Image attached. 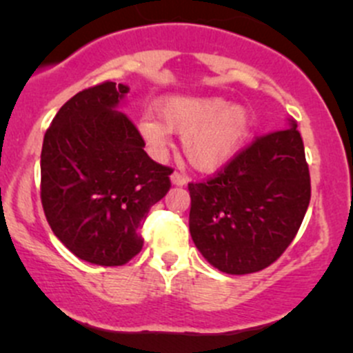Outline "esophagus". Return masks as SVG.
Segmentation results:
<instances>
[{
  "label": "esophagus",
  "instance_id": "34e87169",
  "mask_svg": "<svg viewBox=\"0 0 353 353\" xmlns=\"http://www.w3.org/2000/svg\"><path fill=\"white\" fill-rule=\"evenodd\" d=\"M170 181H172L174 186H184V184L188 183V177L176 170V172H172V176H170Z\"/></svg>",
  "mask_w": 353,
  "mask_h": 353
}]
</instances>
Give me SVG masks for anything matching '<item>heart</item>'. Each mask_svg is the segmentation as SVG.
<instances>
[{
	"instance_id": "obj_1",
	"label": "heart",
	"mask_w": 353,
	"mask_h": 353,
	"mask_svg": "<svg viewBox=\"0 0 353 353\" xmlns=\"http://www.w3.org/2000/svg\"><path fill=\"white\" fill-rule=\"evenodd\" d=\"M251 130V116L243 105L222 97H170L147 116L140 133L152 155L162 157L170 133H181V147L194 169L212 172L225 165L243 147Z\"/></svg>"
}]
</instances>
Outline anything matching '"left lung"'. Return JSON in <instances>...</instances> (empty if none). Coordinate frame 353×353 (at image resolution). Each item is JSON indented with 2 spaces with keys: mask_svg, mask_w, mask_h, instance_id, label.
<instances>
[{
  "mask_svg": "<svg viewBox=\"0 0 353 353\" xmlns=\"http://www.w3.org/2000/svg\"><path fill=\"white\" fill-rule=\"evenodd\" d=\"M188 190L190 232L203 258L229 275L265 270L294 241L311 199L297 123L258 137Z\"/></svg>",
  "mask_w": 353,
  "mask_h": 353,
  "instance_id": "1",
  "label": "left lung"
}]
</instances>
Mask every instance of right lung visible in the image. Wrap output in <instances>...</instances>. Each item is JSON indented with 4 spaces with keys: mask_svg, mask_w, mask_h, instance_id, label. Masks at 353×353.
<instances>
[{
    "mask_svg": "<svg viewBox=\"0 0 353 353\" xmlns=\"http://www.w3.org/2000/svg\"><path fill=\"white\" fill-rule=\"evenodd\" d=\"M130 92L104 81L70 99L44 134L41 201L54 236L83 261L121 266L143 248L138 232L170 190V167L143 150L133 121L114 110Z\"/></svg>",
    "mask_w": 353,
    "mask_h": 353,
    "instance_id": "obj_1",
    "label": "right lung"
}]
</instances>
